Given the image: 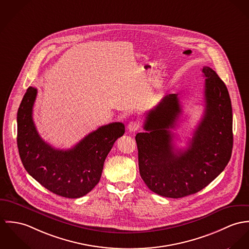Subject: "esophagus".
I'll list each match as a JSON object with an SVG mask.
<instances>
[{
  "instance_id": "esophagus-1",
  "label": "esophagus",
  "mask_w": 249,
  "mask_h": 249,
  "mask_svg": "<svg viewBox=\"0 0 249 249\" xmlns=\"http://www.w3.org/2000/svg\"><path fill=\"white\" fill-rule=\"evenodd\" d=\"M139 128V124H138L137 121H131L129 124H128V130L132 133H135L137 132Z\"/></svg>"
}]
</instances>
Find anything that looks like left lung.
Returning a JSON list of instances; mask_svg holds the SVG:
<instances>
[{
	"instance_id": "1",
	"label": "left lung",
	"mask_w": 249,
	"mask_h": 249,
	"mask_svg": "<svg viewBox=\"0 0 249 249\" xmlns=\"http://www.w3.org/2000/svg\"><path fill=\"white\" fill-rule=\"evenodd\" d=\"M205 77L203 115L185 150L175 148V129L181 113L177 93L164 96L146 113L136 141L141 178L154 193L178 198L196 193L227 165L233 148L232 106L227 88L215 71L201 70Z\"/></svg>"
}]
</instances>
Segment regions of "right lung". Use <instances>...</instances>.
Returning <instances> with one entry per match:
<instances>
[{
    "instance_id": "add662e5",
    "label": "right lung",
    "mask_w": 249,
    "mask_h": 249,
    "mask_svg": "<svg viewBox=\"0 0 249 249\" xmlns=\"http://www.w3.org/2000/svg\"><path fill=\"white\" fill-rule=\"evenodd\" d=\"M37 89L29 87L17 112V145L23 165L41 185L58 196L77 198L99 182L104 161L125 133L121 122L99 127L70 150H59L39 136L32 118Z\"/></svg>"
}]
</instances>
